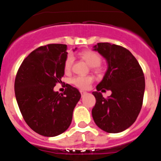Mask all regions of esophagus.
<instances>
[{"label":"esophagus","mask_w":161,"mask_h":161,"mask_svg":"<svg viewBox=\"0 0 161 161\" xmlns=\"http://www.w3.org/2000/svg\"><path fill=\"white\" fill-rule=\"evenodd\" d=\"M80 94H81V95H84V94H85V93H86V92H85V91H83V90H80Z\"/></svg>","instance_id":"esophagus-1"}]
</instances>
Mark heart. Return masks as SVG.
Returning a JSON list of instances; mask_svg holds the SVG:
<instances>
[{"mask_svg": "<svg viewBox=\"0 0 161 161\" xmlns=\"http://www.w3.org/2000/svg\"><path fill=\"white\" fill-rule=\"evenodd\" d=\"M81 57L85 59L91 67H96L97 68L98 65L101 64L102 58L97 53L93 52V51H85L80 53ZM74 58L72 55H68L64 61V71L68 72L72 68V64H73ZM93 77L92 76H77L72 78V83L75 86L78 87L80 89H87L90 87L91 84L93 83Z\"/></svg>", "mask_w": 161, "mask_h": 161, "instance_id": "heart-1", "label": "heart"}]
</instances>
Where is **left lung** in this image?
Returning <instances> with one entry per match:
<instances>
[{
	"label": "left lung",
	"instance_id": "1",
	"mask_svg": "<svg viewBox=\"0 0 161 161\" xmlns=\"http://www.w3.org/2000/svg\"><path fill=\"white\" fill-rule=\"evenodd\" d=\"M107 62V70L93 92L96 104L92 115L97 126L108 133H119L130 127L137 119L143 105L145 79L136 57L126 48L109 42L93 47ZM112 91L107 98L101 93Z\"/></svg>",
	"mask_w": 161,
	"mask_h": 161
}]
</instances>
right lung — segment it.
Wrapping results in <instances>:
<instances>
[{
  "label": "right lung",
  "mask_w": 161,
  "mask_h": 161,
  "mask_svg": "<svg viewBox=\"0 0 161 161\" xmlns=\"http://www.w3.org/2000/svg\"><path fill=\"white\" fill-rule=\"evenodd\" d=\"M67 56L65 44L40 47L24 59L15 78L20 111L28 126L41 136L54 137L64 133L72 123L73 109L81 96L70 85L62 94L54 91L56 83L62 82Z\"/></svg>",
  "instance_id": "1"
}]
</instances>
